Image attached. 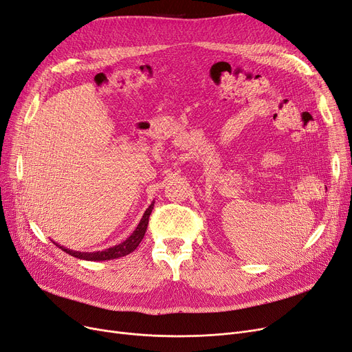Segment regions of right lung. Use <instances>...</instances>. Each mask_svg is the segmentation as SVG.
<instances>
[{"mask_svg":"<svg viewBox=\"0 0 352 352\" xmlns=\"http://www.w3.org/2000/svg\"><path fill=\"white\" fill-rule=\"evenodd\" d=\"M154 204H155V201H152L151 206L146 208V211L144 212V216H142L138 227L135 228L133 233L125 241L116 244V246H113V248L104 249V250H100V252H76V250H70V249H66L63 246H60L58 243H56L53 240L52 241L56 244L57 248H60L63 252H66L67 254H72V256L78 257V258H83V261L102 262V261H112V258L124 257V256L132 253L136 248L140 246V243L142 241V239L145 236L148 221H149V216H151V212H152V208H154Z\"/></svg>","mask_w":352,"mask_h":352,"instance_id":"right-lung-1","label":"right lung"}]
</instances>
